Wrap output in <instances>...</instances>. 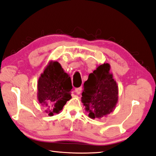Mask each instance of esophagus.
Returning <instances> with one entry per match:
<instances>
[{
    "mask_svg": "<svg viewBox=\"0 0 156 156\" xmlns=\"http://www.w3.org/2000/svg\"><path fill=\"white\" fill-rule=\"evenodd\" d=\"M81 91H82V88H81V87H77V88H76V89H75V92L77 94H80Z\"/></svg>",
    "mask_w": 156,
    "mask_h": 156,
    "instance_id": "34e87169",
    "label": "esophagus"
}]
</instances>
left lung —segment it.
Wrapping results in <instances>:
<instances>
[{"mask_svg":"<svg viewBox=\"0 0 156 156\" xmlns=\"http://www.w3.org/2000/svg\"><path fill=\"white\" fill-rule=\"evenodd\" d=\"M110 68L108 63L100 65L84 83L81 99L91 118H101L109 114L118 102V85L109 72Z\"/></svg>","mask_w":156,"mask_h":156,"instance_id":"1","label":"left lung"}]
</instances>
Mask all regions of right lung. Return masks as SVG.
Listing matches in <instances>:
<instances>
[{
  "mask_svg": "<svg viewBox=\"0 0 156 156\" xmlns=\"http://www.w3.org/2000/svg\"><path fill=\"white\" fill-rule=\"evenodd\" d=\"M73 87L70 76L65 73L59 62H50L38 81V99L52 116L62 110L71 98Z\"/></svg>",
  "mask_w": 156,
  "mask_h": 156,
  "instance_id": "right-lung-1",
  "label": "right lung"
}]
</instances>
